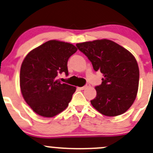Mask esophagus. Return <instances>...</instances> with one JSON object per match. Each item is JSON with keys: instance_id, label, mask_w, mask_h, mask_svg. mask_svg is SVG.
Here are the masks:
<instances>
[{"instance_id": "34e87169", "label": "esophagus", "mask_w": 153, "mask_h": 153, "mask_svg": "<svg viewBox=\"0 0 153 153\" xmlns=\"http://www.w3.org/2000/svg\"><path fill=\"white\" fill-rule=\"evenodd\" d=\"M90 87V85H89V84H87V85H85V86H83V87H79V89H80V90H85V89H86V88H87V87Z\"/></svg>"}]
</instances>
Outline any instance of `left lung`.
<instances>
[{"label":"left lung","instance_id":"1","mask_svg":"<svg viewBox=\"0 0 153 153\" xmlns=\"http://www.w3.org/2000/svg\"><path fill=\"white\" fill-rule=\"evenodd\" d=\"M76 45L88 58L94 70L103 74L101 85L95 87L97 95L90 101L92 105L107 116L126 112L136 98L139 87L140 71L133 55L106 39Z\"/></svg>","mask_w":153,"mask_h":153}]
</instances>
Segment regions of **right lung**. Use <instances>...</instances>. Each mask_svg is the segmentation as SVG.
I'll return each instance as SVG.
<instances>
[{"mask_svg": "<svg viewBox=\"0 0 153 153\" xmlns=\"http://www.w3.org/2000/svg\"><path fill=\"white\" fill-rule=\"evenodd\" d=\"M77 48L74 45L49 40L31 51L22 62L20 87L24 99L39 116L53 117L67 108L76 91L74 86L56 80L68 74L67 63Z\"/></svg>", "mask_w": 153, "mask_h": 153, "instance_id": "1", "label": "right lung"}]
</instances>
